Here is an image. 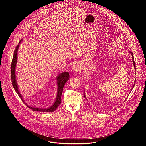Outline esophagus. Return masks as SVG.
<instances>
[{"instance_id": "esophagus-1", "label": "esophagus", "mask_w": 146, "mask_h": 146, "mask_svg": "<svg viewBox=\"0 0 146 146\" xmlns=\"http://www.w3.org/2000/svg\"><path fill=\"white\" fill-rule=\"evenodd\" d=\"M72 70L75 72H80L82 70V66L79 63H76L72 67Z\"/></svg>"}]
</instances>
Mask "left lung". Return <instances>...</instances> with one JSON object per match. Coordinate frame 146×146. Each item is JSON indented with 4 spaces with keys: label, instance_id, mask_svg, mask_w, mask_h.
Instances as JSON below:
<instances>
[{
    "label": "left lung",
    "instance_id": "obj_1",
    "mask_svg": "<svg viewBox=\"0 0 146 146\" xmlns=\"http://www.w3.org/2000/svg\"><path fill=\"white\" fill-rule=\"evenodd\" d=\"M129 53H131L132 55V61H133V66H134V68H135V69H136V66H135V61H134V58H133V53L131 51H129ZM84 97L86 98V95H85V94H84Z\"/></svg>",
    "mask_w": 146,
    "mask_h": 146
}]
</instances>
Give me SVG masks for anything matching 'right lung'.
I'll list each match as a JSON object with an SVG mask.
<instances>
[{
  "mask_svg": "<svg viewBox=\"0 0 146 146\" xmlns=\"http://www.w3.org/2000/svg\"><path fill=\"white\" fill-rule=\"evenodd\" d=\"M23 40H21L19 41V43L18 45L16 47L15 50H14V53L13 55V58L12 59V62H11V81H12V85L13 86L14 89L16 91L17 94L19 96L21 99L23 101L24 103V99L23 98V96L21 95L19 93L18 86H17V83L16 81V76H15V66L17 64V52L19 47V44L21 42V41ZM69 74L68 72H64V73H61L60 74H58V76L56 77V80H57V86H58V90H57V95H56V98L55 99V101L54 102L53 105L47 108V109H41V108H35V107H31L30 106H28L27 103H25V105L31 110L35 111H41V112H53L54 111L56 108L59 106V105L61 103V96L62 92H63V88L64 87L65 84V83L66 81L69 80Z\"/></svg>",
  "mask_w": 146,
  "mask_h": 146,
  "instance_id": "right-lung-1",
  "label": "right lung"
}]
</instances>
